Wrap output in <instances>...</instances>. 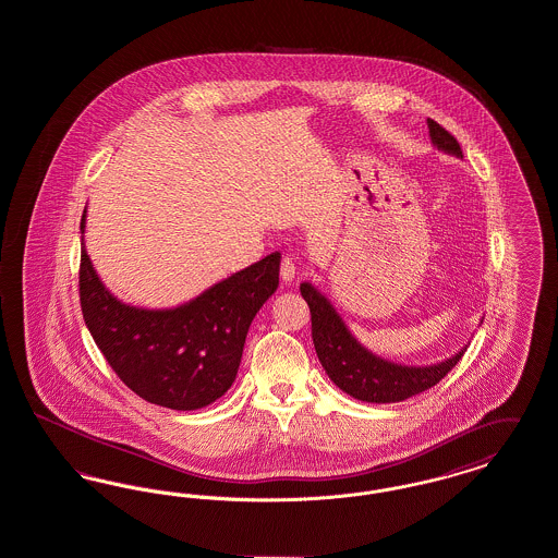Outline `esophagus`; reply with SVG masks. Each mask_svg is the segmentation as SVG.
I'll return each mask as SVG.
<instances>
[{
  "instance_id": "34e87169",
  "label": "esophagus",
  "mask_w": 558,
  "mask_h": 558,
  "mask_svg": "<svg viewBox=\"0 0 558 558\" xmlns=\"http://www.w3.org/2000/svg\"><path fill=\"white\" fill-rule=\"evenodd\" d=\"M294 271H296L294 262L289 259V257H284L282 264H280V278H282L284 282H292V280H294Z\"/></svg>"
}]
</instances>
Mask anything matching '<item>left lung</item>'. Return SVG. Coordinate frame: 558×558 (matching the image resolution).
<instances>
[{"instance_id": "left-lung-1", "label": "left lung", "mask_w": 558, "mask_h": 558, "mask_svg": "<svg viewBox=\"0 0 558 558\" xmlns=\"http://www.w3.org/2000/svg\"><path fill=\"white\" fill-rule=\"evenodd\" d=\"M430 142L437 150L462 159L460 144L437 121L426 119ZM312 312V339L319 364L347 396L368 403H396L435 387L460 362L466 347L430 366H403L385 360L362 345L349 330L335 305L312 282L301 284Z\"/></svg>"}]
</instances>
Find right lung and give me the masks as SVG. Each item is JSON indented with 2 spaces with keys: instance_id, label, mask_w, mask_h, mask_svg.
<instances>
[{
  "instance_id": "obj_1",
  "label": "right lung",
  "mask_w": 558,
  "mask_h": 558,
  "mask_svg": "<svg viewBox=\"0 0 558 558\" xmlns=\"http://www.w3.org/2000/svg\"><path fill=\"white\" fill-rule=\"evenodd\" d=\"M85 217L87 209L81 234ZM278 274L280 253H271L178 307L148 310L108 291L81 236V312L135 396L169 410H198L232 387L248 326L278 289Z\"/></svg>"
}]
</instances>
